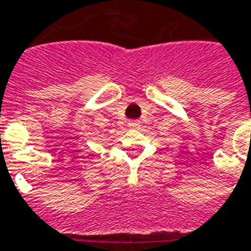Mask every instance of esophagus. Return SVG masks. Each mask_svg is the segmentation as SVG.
Listing matches in <instances>:
<instances>
[{
  "label": "esophagus",
  "mask_w": 251,
  "mask_h": 251,
  "mask_svg": "<svg viewBox=\"0 0 251 251\" xmlns=\"http://www.w3.org/2000/svg\"><path fill=\"white\" fill-rule=\"evenodd\" d=\"M139 124H140V122H139V120H129V122H128V126L132 128L138 127Z\"/></svg>",
  "instance_id": "34e87169"
}]
</instances>
